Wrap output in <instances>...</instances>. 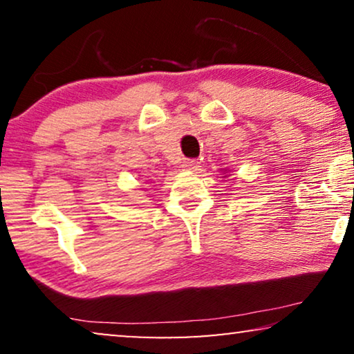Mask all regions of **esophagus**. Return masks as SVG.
I'll return each mask as SVG.
<instances>
[{
  "instance_id": "1",
  "label": "esophagus",
  "mask_w": 354,
  "mask_h": 354,
  "mask_svg": "<svg viewBox=\"0 0 354 354\" xmlns=\"http://www.w3.org/2000/svg\"><path fill=\"white\" fill-rule=\"evenodd\" d=\"M182 166L188 169V171H198V167H200V162H198L196 159H185Z\"/></svg>"
}]
</instances>
